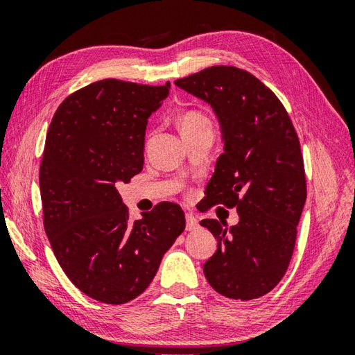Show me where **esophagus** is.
I'll use <instances>...</instances> for the list:
<instances>
[{
	"mask_svg": "<svg viewBox=\"0 0 355 355\" xmlns=\"http://www.w3.org/2000/svg\"><path fill=\"white\" fill-rule=\"evenodd\" d=\"M199 227H200L199 225V219H197L194 214H186V230L194 232Z\"/></svg>",
	"mask_w": 355,
	"mask_h": 355,
	"instance_id": "34e87169",
	"label": "esophagus"
}]
</instances>
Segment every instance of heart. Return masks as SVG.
<instances>
[{"instance_id":"heart-1","label":"heart","mask_w":355,"mask_h":355,"mask_svg":"<svg viewBox=\"0 0 355 355\" xmlns=\"http://www.w3.org/2000/svg\"><path fill=\"white\" fill-rule=\"evenodd\" d=\"M202 125H209V120L203 116V114L197 112V111H188L184 112L182 117L178 120V127L183 131H189L194 130L197 127H202Z\"/></svg>"}]
</instances>
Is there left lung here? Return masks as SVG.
Returning a JSON list of instances; mask_svg holds the SVG:
<instances>
[{"mask_svg": "<svg viewBox=\"0 0 355 355\" xmlns=\"http://www.w3.org/2000/svg\"><path fill=\"white\" fill-rule=\"evenodd\" d=\"M175 86L211 106L220 127L224 152L207 184V208L222 203L239 216L232 227L200 222L218 241L203 274L228 299L261 297L286 272L307 199L296 131L275 94L245 70L214 65Z\"/></svg>", "mask_w": 355, "mask_h": 355, "instance_id": "1", "label": "left lung"}]
</instances>
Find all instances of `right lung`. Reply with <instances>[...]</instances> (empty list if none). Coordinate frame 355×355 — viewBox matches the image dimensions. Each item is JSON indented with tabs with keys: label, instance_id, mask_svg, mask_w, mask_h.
I'll return each instance as SVG.
<instances>
[{
	"label": "right lung",
	"instance_id": "right-lung-1",
	"mask_svg": "<svg viewBox=\"0 0 355 355\" xmlns=\"http://www.w3.org/2000/svg\"><path fill=\"white\" fill-rule=\"evenodd\" d=\"M169 89L92 83L59 105L48 128L39 172L45 233L71 284L100 302L125 304L146 291L184 230L172 202L131 222L117 191L142 171L148 117Z\"/></svg>",
	"mask_w": 355,
	"mask_h": 355
}]
</instances>
